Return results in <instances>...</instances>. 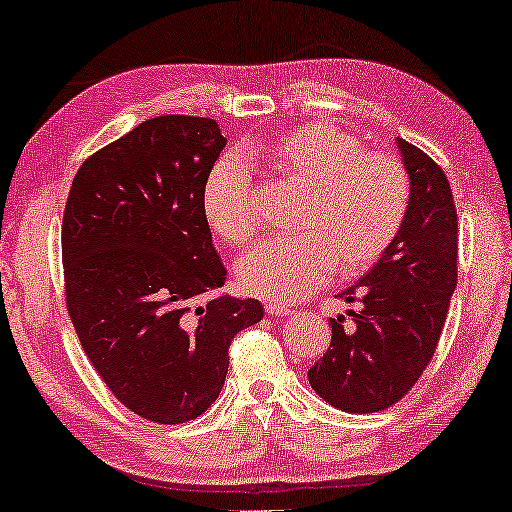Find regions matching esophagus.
I'll return each instance as SVG.
<instances>
[{"label":"esophagus","instance_id":"esophagus-1","mask_svg":"<svg viewBox=\"0 0 512 512\" xmlns=\"http://www.w3.org/2000/svg\"><path fill=\"white\" fill-rule=\"evenodd\" d=\"M264 307H266V314H271V316H289V314H294V312L289 310V307L280 305V303H266Z\"/></svg>","mask_w":512,"mask_h":512}]
</instances>
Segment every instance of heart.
<instances>
[{"mask_svg": "<svg viewBox=\"0 0 512 512\" xmlns=\"http://www.w3.org/2000/svg\"><path fill=\"white\" fill-rule=\"evenodd\" d=\"M280 180L305 191L289 230L296 237L257 243L237 264L239 287L278 303L326 285L332 271H369L399 237L410 207L408 170L394 154L364 150L335 123H310L257 150ZM202 214L223 241L243 246L257 230L255 184L241 161L223 157L202 189Z\"/></svg>", "mask_w": 512, "mask_h": 512, "instance_id": "b5f03b06", "label": "heart"}]
</instances>
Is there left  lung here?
I'll list each match as a JSON object with an SVG mask.
<instances>
[{"mask_svg":"<svg viewBox=\"0 0 512 512\" xmlns=\"http://www.w3.org/2000/svg\"><path fill=\"white\" fill-rule=\"evenodd\" d=\"M410 175V207L399 237L355 287L337 298L362 303L330 319L328 351L307 378L316 394L353 415L394 405L431 362L458 282V214L444 170L396 139Z\"/></svg>","mask_w":512,"mask_h":512,"instance_id":"8db88e82","label":"left lung"}]
</instances>
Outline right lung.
Returning <instances> with one entry per match:
<instances>
[{
    "label": "right lung",
    "mask_w": 512,
    "mask_h": 512,
    "mask_svg": "<svg viewBox=\"0 0 512 512\" xmlns=\"http://www.w3.org/2000/svg\"><path fill=\"white\" fill-rule=\"evenodd\" d=\"M216 120L157 116L91 154L61 227L63 289L81 348L111 394L154 424L200 417L221 394L255 298L218 296L225 266L202 189L225 148Z\"/></svg>",
    "instance_id": "1"
}]
</instances>
